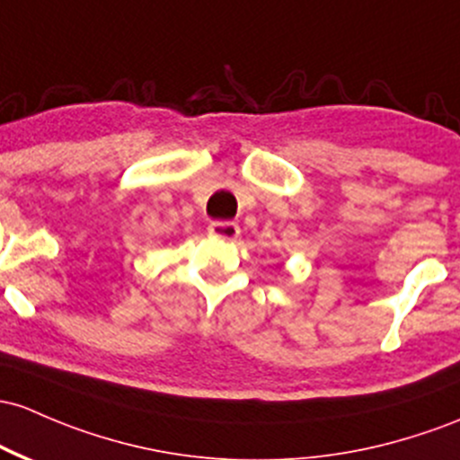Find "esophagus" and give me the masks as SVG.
I'll return each instance as SVG.
<instances>
[{
	"instance_id": "1",
	"label": "esophagus",
	"mask_w": 460,
	"mask_h": 460,
	"mask_svg": "<svg viewBox=\"0 0 460 460\" xmlns=\"http://www.w3.org/2000/svg\"><path fill=\"white\" fill-rule=\"evenodd\" d=\"M209 235L218 240H235L240 235V226L234 222H211L209 225Z\"/></svg>"
}]
</instances>
